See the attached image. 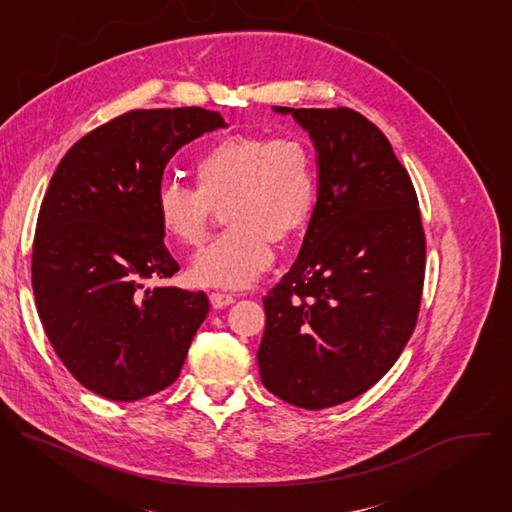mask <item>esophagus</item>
Returning <instances> with one entry per match:
<instances>
[{"label": "esophagus", "mask_w": 512, "mask_h": 512, "mask_svg": "<svg viewBox=\"0 0 512 512\" xmlns=\"http://www.w3.org/2000/svg\"><path fill=\"white\" fill-rule=\"evenodd\" d=\"M208 300H210V306L212 308H227V306H231V304H235V296H231V294H221V291H212V294L208 296Z\"/></svg>", "instance_id": "obj_1"}]
</instances>
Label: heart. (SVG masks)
I'll return each mask as SVG.
<instances>
[{
    "label": "heart",
    "instance_id": "obj_1",
    "mask_svg": "<svg viewBox=\"0 0 512 512\" xmlns=\"http://www.w3.org/2000/svg\"><path fill=\"white\" fill-rule=\"evenodd\" d=\"M194 186H160L156 218L180 249L204 243L216 208L229 229L188 267L200 287L237 289L273 259L271 243L289 245L310 227L320 194L314 150L300 137L231 135L206 148L192 166Z\"/></svg>",
    "mask_w": 512,
    "mask_h": 512
}]
</instances>
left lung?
<instances>
[{
    "instance_id": "left-lung-1",
    "label": "left lung",
    "mask_w": 512,
    "mask_h": 512,
    "mask_svg": "<svg viewBox=\"0 0 512 512\" xmlns=\"http://www.w3.org/2000/svg\"><path fill=\"white\" fill-rule=\"evenodd\" d=\"M318 152L320 194L300 255L263 298L267 391L326 409L369 391L417 324L425 235L417 194L385 133L360 113L291 109Z\"/></svg>"
}]
</instances>
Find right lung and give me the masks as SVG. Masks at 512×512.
<instances>
[{"mask_svg": "<svg viewBox=\"0 0 512 512\" xmlns=\"http://www.w3.org/2000/svg\"><path fill=\"white\" fill-rule=\"evenodd\" d=\"M218 127L221 113L202 107L123 113L72 145L44 194L32 247L36 308L70 375L105 399L170 387L208 314L204 291L143 283L180 269L156 218L166 164Z\"/></svg>", "mask_w": 512, "mask_h": 512, "instance_id": "obj_1", "label": "right lung"}]
</instances>
